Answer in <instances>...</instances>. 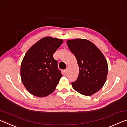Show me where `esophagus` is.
Returning <instances> with one entry per match:
<instances>
[{"mask_svg": "<svg viewBox=\"0 0 127 127\" xmlns=\"http://www.w3.org/2000/svg\"><path fill=\"white\" fill-rule=\"evenodd\" d=\"M67 71H68V68L67 67V68H66V69L65 70V72H66V73H67Z\"/></svg>", "mask_w": 127, "mask_h": 127, "instance_id": "1", "label": "esophagus"}]
</instances>
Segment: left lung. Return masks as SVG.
Segmentation results:
<instances>
[{"mask_svg":"<svg viewBox=\"0 0 127 127\" xmlns=\"http://www.w3.org/2000/svg\"><path fill=\"white\" fill-rule=\"evenodd\" d=\"M67 44L75 56L79 68L77 80L71 83L72 88L83 95L89 96L95 94L106 80L108 65L105 56L87 39L68 40Z\"/></svg>","mask_w":127,"mask_h":127,"instance_id":"obj_1","label":"left lung"}]
</instances>
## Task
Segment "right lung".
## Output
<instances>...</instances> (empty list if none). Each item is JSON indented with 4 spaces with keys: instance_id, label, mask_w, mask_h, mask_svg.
Returning a JSON list of instances; mask_svg holds the SVG:
<instances>
[{
    "instance_id": "obj_1",
    "label": "right lung",
    "mask_w": 127,
    "mask_h": 127,
    "mask_svg": "<svg viewBox=\"0 0 127 127\" xmlns=\"http://www.w3.org/2000/svg\"><path fill=\"white\" fill-rule=\"evenodd\" d=\"M63 41L56 38L44 37L27 51L21 65V78L32 95L43 97L55 90L62 75L53 55Z\"/></svg>"
}]
</instances>
